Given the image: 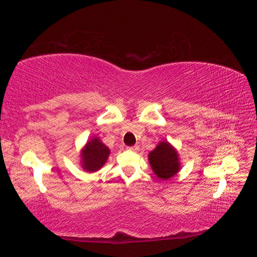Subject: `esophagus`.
<instances>
[{
    "mask_svg": "<svg viewBox=\"0 0 257 257\" xmlns=\"http://www.w3.org/2000/svg\"><path fill=\"white\" fill-rule=\"evenodd\" d=\"M127 150H130V152H139L140 150V147L139 146H131V147H127Z\"/></svg>",
    "mask_w": 257,
    "mask_h": 257,
    "instance_id": "34e87169",
    "label": "esophagus"
}]
</instances>
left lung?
Instances as JSON below:
<instances>
[{"label":"left lung","mask_w":257,"mask_h":257,"mask_svg":"<svg viewBox=\"0 0 257 257\" xmlns=\"http://www.w3.org/2000/svg\"><path fill=\"white\" fill-rule=\"evenodd\" d=\"M148 159L154 172L160 179L167 180L180 170L178 154L168 142L160 143L156 149L150 152Z\"/></svg>","instance_id":"1"}]
</instances>
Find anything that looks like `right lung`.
I'll return each instance as SVG.
<instances>
[{"label": "right lung", "instance_id": "right-lung-1", "mask_svg": "<svg viewBox=\"0 0 257 257\" xmlns=\"http://www.w3.org/2000/svg\"><path fill=\"white\" fill-rule=\"evenodd\" d=\"M110 149L100 142L99 139H93L87 143L81 154L83 168L88 172H95L101 168L108 159Z\"/></svg>", "mask_w": 257, "mask_h": 257}]
</instances>
